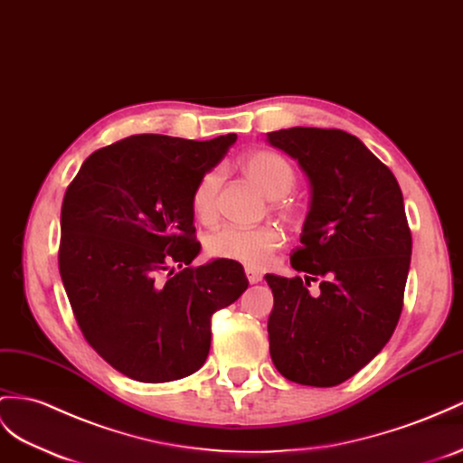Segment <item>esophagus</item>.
<instances>
[{
    "mask_svg": "<svg viewBox=\"0 0 463 463\" xmlns=\"http://www.w3.org/2000/svg\"><path fill=\"white\" fill-rule=\"evenodd\" d=\"M246 278H248V281H250V283L262 281V274H260V271H256V269H252V268H246Z\"/></svg>",
    "mask_w": 463,
    "mask_h": 463,
    "instance_id": "34e87169",
    "label": "esophagus"
}]
</instances>
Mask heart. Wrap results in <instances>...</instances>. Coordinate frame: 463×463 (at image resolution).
<instances>
[{
	"label": "heart",
	"instance_id": "1",
	"mask_svg": "<svg viewBox=\"0 0 463 463\" xmlns=\"http://www.w3.org/2000/svg\"><path fill=\"white\" fill-rule=\"evenodd\" d=\"M242 172L269 199L286 197L295 187L293 168L276 152H250L242 160ZM221 184L222 175L219 170L207 172L197 182L192 195V207L199 221L209 222L215 219ZM279 246L281 234L271 227H222L207 239V250L211 256L232 260L246 268H264Z\"/></svg>",
	"mask_w": 463,
	"mask_h": 463
}]
</instances>
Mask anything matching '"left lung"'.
<instances>
[{"label": "left lung", "mask_w": 463, "mask_h": 463, "mask_svg": "<svg viewBox=\"0 0 463 463\" xmlns=\"http://www.w3.org/2000/svg\"><path fill=\"white\" fill-rule=\"evenodd\" d=\"M309 182V211L291 266L303 278L266 274L274 293L269 354L289 382L333 387L383 350L399 323L411 266L401 187L364 142L338 128L268 133ZM311 280L321 292L311 294Z\"/></svg>", "instance_id": "obj_1"}]
</instances>
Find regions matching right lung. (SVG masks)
<instances>
[{"instance_id": "add662e5", "label": "right lung", "mask_w": 463, "mask_h": 463, "mask_svg": "<svg viewBox=\"0 0 463 463\" xmlns=\"http://www.w3.org/2000/svg\"><path fill=\"white\" fill-rule=\"evenodd\" d=\"M236 135L187 140L133 135L99 148L68 185L61 276L90 346L142 383L192 375L211 348V315L248 288L244 268H192V195Z\"/></svg>"}]
</instances>
